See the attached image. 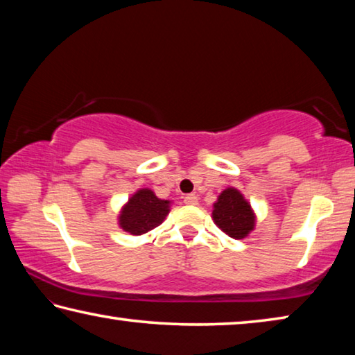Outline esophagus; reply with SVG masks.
Wrapping results in <instances>:
<instances>
[{
    "label": "esophagus",
    "mask_w": 355,
    "mask_h": 355,
    "mask_svg": "<svg viewBox=\"0 0 355 355\" xmlns=\"http://www.w3.org/2000/svg\"><path fill=\"white\" fill-rule=\"evenodd\" d=\"M184 202L189 204V206H195V204H198V196L190 193V195H185L184 196Z\"/></svg>",
    "instance_id": "1"
}]
</instances>
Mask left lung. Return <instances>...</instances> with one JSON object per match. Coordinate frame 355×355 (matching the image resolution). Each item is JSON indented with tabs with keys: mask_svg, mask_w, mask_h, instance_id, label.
I'll return each instance as SVG.
<instances>
[{
	"mask_svg": "<svg viewBox=\"0 0 355 355\" xmlns=\"http://www.w3.org/2000/svg\"><path fill=\"white\" fill-rule=\"evenodd\" d=\"M212 216L223 232L237 240L245 239L256 225L250 202L235 189H226L218 196V201L214 204Z\"/></svg>",
	"mask_w": 355,
	"mask_h": 355,
	"instance_id": "8db88e82",
	"label": "left lung"
}]
</instances>
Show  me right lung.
<instances>
[{"label": "right lung", "instance_id": "obj_1", "mask_svg": "<svg viewBox=\"0 0 355 355\" xmlns=\"http://www.w3.org/2000/svg\"><path fill=\"white\" fill-rule=\"evenodd\" d=\"M170 212V201L159 200L154 191L141 189L129 198L120 214V227L132 235H141L157 227Z\"/></svg>", "mask_w": 355, "mask_h": 355}]
</instances>
